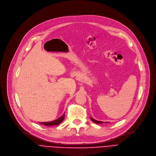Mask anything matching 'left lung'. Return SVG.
Wrapping results in <instances>:
<instances>
[{"instance_id":"1","label":"left lung","mask_w":156,"mask_h":156,"mask_svg":"<svg viewBox=\"0 0 156 156\" xmlns=\"http://www.w3.org/2000/svg\"><path fill=\"white\" fill-rule=\"evenodd\" d=\"M90 119H91V120H92L93 122H95V123L100 124V123H104V122H103V121H97V120H95V119H93L92 118H90ZM106 122V123H108V122Z\"/></svg>"}]
</instances>
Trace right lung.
<instances>
[{
  "label": "right lung",
  "mask_w": 156,
  "mask_h": 156,
  "mask_svg": "<svg viewBox=\"0 0 156 156\" xmlns=\"http://www.w3.org/2000/svg\"><path fill=\"white\" fill-rule=\"evenodd\" d=\"M64 114H63V115L62 116H61L59 118L57 119L54 121H49V122H38L40 124H42L43 125H45V126H54V125H59L60 123H61V122H62V121L64 120Z\"/></svg>",
  "instance_id": "1"
}]
</instances>
